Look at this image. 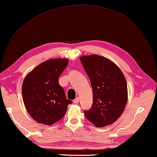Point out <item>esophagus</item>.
<instances>
[{
	"label": "esophagus",
	"mask_w": 157,
	"mask_h": 157,
	"mask_svg": "<svg viewBox=\"0 0 157 157\" xmlns=\"http://www.w3.org/2000/svg\"><path fill=\"white\" fill-rule=\"evenodd\" d=\"M79 102V97L76 98L75 99L73 100V103H75V104H78Z\"/></svg>",
	"instance_id": "1"
}]
</instances>
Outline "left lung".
Listing matches in <instances>:
<instances>
[{"mask_svg":"<svg viewBox=\"0 0 157 157\" xmlns=\"http://www.w3.org/2000/svg\"><path fill=\"white\" fill-rule=\"evenodd\" d=\"M91 81L93 105L84 111L88 121L95 127L113 123L119 118L127 102L126 79L121 69L106 57L97 55L80 57Z\"/></svg>","mask_w":157,"mask_h":157,"instance_id":"obj_1","label":"left lung"}]
</instances>
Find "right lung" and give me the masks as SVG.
I'll return each instance as SVG.
<instances>
[{"mask_svg":"<svg viewBox=\"0 0 157 157\" xmlns=\"http://www.w3.org/2000/svg\"><path fill=\"white\" fill-rule=\"evenodd\" d=\"M68 63L66 58L48 59L34 68L23 80V102L37 123L52 125L64 116L68 105L72 103L58 82Z\"/></svg>","mask_w":157,"mask_h":157,"instance_id":"add662e5","label":"right lung"}]
</instances>
